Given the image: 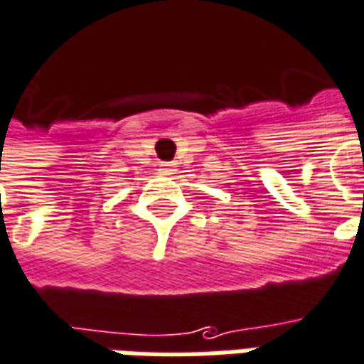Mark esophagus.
<instances>
[{"label": "esophagus", "mask_w": 364, "mask_h": 364, "mask_svg": "<svg viewBox=\"0 0 364 364\" xmlns=\"http://www.w3.org/2000/svg\"><path fill=\"white\" fill-rule=\"evenodd\" d=\"M161 170L162 174H172V172H174V164H172V162H164L161 166Z\"/></svg>", "instance_id": "obj_1"}]
</instances>
